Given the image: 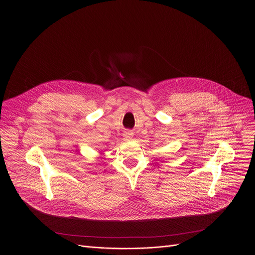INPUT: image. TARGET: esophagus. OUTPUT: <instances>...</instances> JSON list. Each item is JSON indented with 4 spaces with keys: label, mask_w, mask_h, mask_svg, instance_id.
<instances>
[{
    "label": "esophagus",
    "mask_w": 255,
    "mask_h": 255,
    "mask_svg": "<svg viewBox=\"0 0 255 255\" xmlns=\"http://www.w3.org/2000/svg\"><path fill=\"white\" fill-rule=\"evenodd\" d=\"M132 137H133V133L131 132V131H127V132H125L124 133V139L125 140H130V139H132Z\"/></svg>",
    "instance_id": "34e87169"
}]
</instances>
